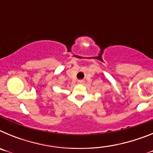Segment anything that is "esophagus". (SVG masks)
I'll list each match as a JSON object with an SVG mask.
<instances>
[{
    "instance_id": "esophagus-1",
    "label": "esophagus",
    "mask_w": 153,
    "mask_h": 153,
    "mask_svg": "<svg viewBox=\"0 0 153 153\" xmlns=\"http://www.w3.org/2000/svg\"><path fill=\"white\" fill-rule=\"evenodd\" d=\"M83 83V80H78V83H79V84H82Z\"/></svg>"
}]
</instances>
